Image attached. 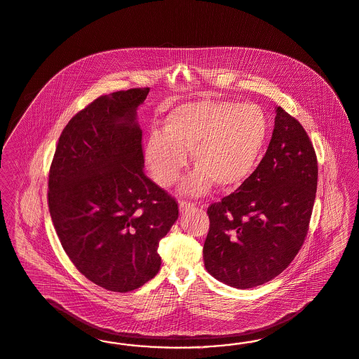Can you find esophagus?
I'll return each mask as SVG.
<instances>
[{"mask_svg": "<svg viewBox=\"0 0 359 359\" xmlns=\"http://www.w3.org/2000/svg\"><path fill=\"white\" fill-rule=\"evenodd\" d=\"M195 208V205L192 204V203H188V201H184V200H182L180 203H179V210H180V213H187V212H189V210H192Z\"/></svg>", "mask_w": 359, "mask_h": 359, "instance_id": "esophagus-1", "label": "esophagus"}]
</instances>
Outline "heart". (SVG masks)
<instances>
[{
  "mask_svg": "<svg viewBox=\"0 0 359 359\" xmlns=\"http://www.w3.org/2000/svg\"><path fill=\"white\" fill-rule=\"evenodd\" d=\"M269 119L255 103L196 100L176 106L164 119L163 133L147 139L144 156L154 180L172 186L187 164L198 165L180 186L191 196L241 186L253 172L269 136Z\"/></svg>",
  "mask_w": 359,
  "mask_h": 359,
  "instance_id": "obj_1",
  "label": "heart"
}]
</instances>
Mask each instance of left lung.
Here are the masks:
<instances>
[{
  "label": "left lung",
  "mask_w": 359,
  "mask_h": 359,
  "mask_svg": "<svg viewBox=\"0 0 359 359\" xmlns=\"http://www.w3.org/2000/svg\"><path fill=\"white\" fill-rule=\"evenodd\" d=\"M318 165L299 122L277 107L272 139L257 168L236 192L208 208L203 248L207 272L249 289L284 272L308 233Z\"/></svg>",
  "instance_id": "obj_1"
}]
</instances>
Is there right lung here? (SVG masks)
Returning <instances> with one entry per match:
<instances>
[{
	"label": "right lung",
	"instance_id": "1",
	"mask_svg": "<svg viewBox=\"0 0 359 359\" xmlns=\"http://www.w3.org/2000/svg\"><path fill=\"white\" fill-rule=\"evenodd\" d=\"M149 91H116L78 112L50 167V216L65 252L90 281L119 293L158 274L159 241L179 217L143 171L136 110Z\"/></svg>",
	"mask_w": 359,
	"mask_h": 359
}]
</instances>
